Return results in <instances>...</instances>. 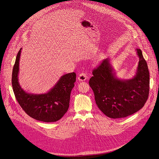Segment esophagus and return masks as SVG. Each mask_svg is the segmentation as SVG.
<instances>
[{
    "label": "esophagus",
    "instance_id": "obj_1",
    "mask_svg": "<svg viewBox=\"0 0 159 159\" xmlns=\"http://www.w3.org/2000/svg\"><path fill=\"white\" fill-rule=\"evenodd\" d=\"M86 79H87V73L84 72L80 73L78 77V79L80 81H84L86 80Z\"/></svg>",
    "mask_w": 159,
    "mask_h": 159
}]
</instances>
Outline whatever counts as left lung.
<instances>
[{
  "mask_svg": "<svg viewBox=\"0 0 159 159\" xmlns=\"http://www.w3.org/2000/svg\"><path fill=\"white\" fill-rule=\"evenodd\" d=\"M135 77L120 80L112 73L109 60L104 59L94 68L89 84L93 89L98 107L111 119L124 118L137 112L146 102L149 91V73L140 49Z\"/></svg>",
  "mask_w": 159,
  "mask_h": 159,
  "instance_id": "1",
  "label": "left lung"
}]
</instances>
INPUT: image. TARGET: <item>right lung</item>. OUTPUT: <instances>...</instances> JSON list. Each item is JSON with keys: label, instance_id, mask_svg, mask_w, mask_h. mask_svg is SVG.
Returning <instances> with one entry per match:
<instances>
[{"label": "right lung", "instance_id": "right-lung-1", "mask_svg": "<svg viewBox=\"0 0 159 159\" xmlns=\"http://www.w3.org/2000/svg\"><path fill=\"white\" fill-rule=\"evenodd\" d=\"M19 50L12 71V87L18 103L22 110L31 118L45 122L60 120L68 111L71 91L76 81V74H66L48 93L40 95L28 93L20 88L18 82Z\"/></svg>", "mask_w": 159, "mask_h": 159}]
</instances>
